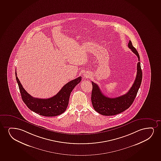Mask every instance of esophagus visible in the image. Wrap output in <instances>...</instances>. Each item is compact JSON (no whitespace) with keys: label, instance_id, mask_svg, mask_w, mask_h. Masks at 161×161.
<instances>
[{"label":"esophagus","instance_id":"obj_1","mask_svg":"<svg viewBox=\"0 0 161 161\" xmlns=\"http://www.w3.org/2000/svg\"><path fill=\"white\" fill-rule=\"evenodd\" d=\"M90 76H91L90 74L88 73H86L84 74V76H85V77H86V78H88V77H90Z\"/></svg>","mask_w":161,"mask_h":161}]
</instances>
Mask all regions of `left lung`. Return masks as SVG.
Masks as SVG:
<instances>
[{"label":"left lung","mask_w":161,"mask_h":161,"mask_svg":"<svg viewBox=\"0 0 161 161\" xmlns=\"http://www.w3.org/2000/svg\"><path fill=\"white\" fill-rule=\"evenodd\" d=\"M128 47L138 57L140 61V57L136 48L130 40ZM142 70L140 62L137 64V73L136 80L128 92L126 94L116 97L109 98L103 94L100 89L96 83L92 82V91L91 101L94 110L101 115L113 116L122 113L128 109L133 103L142 81Z\"/></svg>","instance_id":"left-lung-1"}]
</instances>
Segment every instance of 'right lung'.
Segmentation results:
<instances>
[{"label":"right lung","mask_w":161,"mask_h":161,"mask_svg":"<svg viewBox=\"0 0 161 161\" xmlns=\"http://www.w3.org/2000/svg\"><path fill=\"white\" fill-rule=\"evenodd\" d=\"M15 75L23 102L31 110L39 115L47 117L61 115L66 110L70 93L82 79L81 76H80L68 82L56 95L51 98L40 99L34 98L28 94L18 79L16 71Z\"/></svg>","instance_id":"1"}]
</instances>
